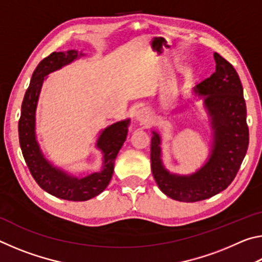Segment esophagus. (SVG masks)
Wrapping results in <instances>:
<instances>
[{
	"instance_id": "34e87169",
	"label": "esophagus",
	"mask_w": 262,
	"mask_h": 262,
	"mask_svg": "<svg viewBox=\"0 0 262 262\" xmlns=\"http://www.w3.org/2000/svg\"><path fill=\"white\" fill-rule=\"evenodd\" d=\"M150 119V112L147 108H140L136 113V120L140 122H147Z\"/></svg>"
}]
</instances>
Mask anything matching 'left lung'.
Masks as SVG:
<instances>
[{"label": "left lung", "instance_id": "1", "mask_svg": "<svg viewBox=\"0 0 262 262\" xmlns=\"http://www.w3.org/2000/svg\"><path fill=\"white\" fill-rule=\"evenodd\" d=\"M216 70L199 83L195 92L205 97L211 117L214 143L205 166L190 176L171 174L161 161V137L154 132L151 139V170L159 189L168 198L181 202L209 199L232 183L248 148L246 104L243 86L232 64L214 53Z\"/></svg>", "mask_w": 262, "mask_h": 262}]
</instances>
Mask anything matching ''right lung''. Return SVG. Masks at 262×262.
I'll return each instance as SVG.
<instances>
[{"mask_svg":"<svg viewBox=\"0 0 262 262\" xmlns=\"http://www.w3.org/2000/svg\"><path fill=\"white\" fill-rule=\"evenodd\" d=\"M79 55H82L81 53ZM79 55L77 51L53 52L37 66L25 92L18 122L19 144L31 174L47 193L68 201L90 200L107 187L113 174L115 158L126 141L129 123V120L117 122L100 134L97 147L104 154V166L99 173H92L82 179L74 178L53 167L43 158L34 134L35 107L42 82L46 75L70 63Z\"/></svg>","mask_w":262,"mask_h":262,"instance_id":"right-lung-1","label":"right lung"}]
</instances>
